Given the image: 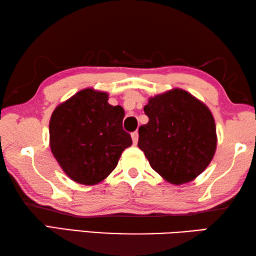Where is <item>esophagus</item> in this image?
<instances>
[{
	"label": "esophagus",
	"instance_id": "esophagus-1",
	"mask_svg": "<svg viewBox=\"0 0 256 256\" xmlns=\"http://www.w3.org/2000/svg\"><path fill=\"white\" fill-rule=\"evenodd\" d=\"M131 136H132L133 144H138V131L133 132V133L131 134Z\"/></svg>",
	"mask_w": 256,
	"mask_h": 256
}]
</instances>
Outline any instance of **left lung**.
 I'll use <instances>...</instances> for the list:
<instances>
[{
	"mask_svg": "<svg viewBox=\"0 0 256 256\" xmlns=\"http://www.w3.org/2000/svg\"><path fill=\"white\" fill-rule=\"evenodd\" d=\"M138 128V146L162 178L180 185L193 180L214 158L216 134L204 104L182 89L151 97Z\"/></svg>",
	"mask_w": 256,
	"mask_h": 256,
	"instance_id": "obj_1",
	"label": "left lung"
}]
</instances>
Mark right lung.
<instances>
[{
  "label": "right lung",
  "mask_w": 256,
  "mask_h": 256,
  "mask_svg": "<svg viewBox=\"0 0 256 256\" xmlns=\"http://www.w3.org/2000/svg\"><path fill=\"white\" fill-rule=\"evenodd\" d=\"M107 100V92L84 89L52 114L50 150L64 172L79 184L105 180L132 144L131 136L123 130L124 110Z\"/></svg>",
  "instance_id": "right-lung-1"
}]
</instances>
